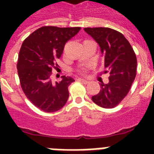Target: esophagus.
I'll use <instances>...</instances> for the list:
<instances>
[{
    "label": "esophagus",
    "mask_w": 154,
    "mask_h": 154,
    "mask_svg": "<svg viewBox=\"0 0 154 154\" xmlns=\"http://www.w3.org/2000/svg\"><path fill=\"white\" fill-rule=\"evenodd\" d=\"M79 81L80 82H82V83H84V84H88L89 83V81H87V80H85V79H82V78H79Z\"/></svg>",
    "instance_id": "obj_1"
}]
</instances>
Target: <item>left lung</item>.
Returning a JSON list of instances; mask_svg holds the SVG:
<instances>
[{
  "mask_svg": "<svg viewBox=\"0 0 154 154\" xmlns=\"http://www.w3.org/2000/svg\"><path fill=\"white\" fill-rule=\"evenodd\" d=\"M85 32L100 46L104 66L109 72V83L101 84L98 94L92 101L99 106L111 109L125 98L136 77L137 57L124 35L109 28H85Z\"/></svg>",
  "mask_w": 154,
  "mask_h": 154,
  "instance_id": "1",
  "label": "left lung"
}]
</instances>
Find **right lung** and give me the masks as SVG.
I'll return each instance as SVG.
<instances>
[{"label": "right lung", "mask_w": 154, "mask_h": 154, "mask_svg": "<svg viewBox=\"0 0 154 154\" xmlns=\"http://www.w3.org/2000/svg\"><path fill=\"white\" fill-rule=\"evenodd\" d=\"M81 30L80 27L44 26L31 33L20 47L17 72L25 96L42 111L60 109L69 98V86L74 79L62 76L53 83L52 69L58 66L65 43Z\"/></svg>", "instance_id": "add662e5"}]
</instances>
